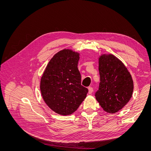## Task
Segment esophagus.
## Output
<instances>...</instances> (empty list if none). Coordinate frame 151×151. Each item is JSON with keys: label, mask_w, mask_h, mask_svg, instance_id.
I'll return each mask as SVG.
<instances>
[{"label": "esophagus", "mask_w": 151, "mask_h": 151, "mask_svg": "<svg viewBox=\"0 0 151 151\" xmlns=\"http://www.w3.org/2000/svg\"><path fill=\"white\" fill-rule=\"evenodd\" d=\"M88 93L89 94H92V93L93 92V89L92 88H91V87H89V88H88Z\"/></svg>", "instance_id": "esophagus-1"}]
</instances>
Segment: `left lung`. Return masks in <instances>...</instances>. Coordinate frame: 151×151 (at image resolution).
<instances>
[{
  "label": "left lung",
  "mask_w": 151,
  "mask_h": 151,
  "mask_svg": "<svg viewBox=\"0 0 151 151\" xmlns=\"http://www.w3.org/2000/svg\"><path fill=\"white\" fill-rule=\"evenodd\" d=\"M98 62L100 83L95 94L96 99L104 111L116 113L132 96V76L123 63L112 54H102Z\"/></svg>",
  "instance_id": "1"
}]
</instances>
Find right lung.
I'll return each instance as SVG.
<instances>
[{"label": "right lung", "instance_id": "right-lung-1", "mask_svg": "<svg viewBox=\"0 0 151 151\" xmlns=\"http://www.w3.org/2000/svg\"><path fill=\"white\" fill-rule=\"evenodd\" d=\"M80 54L63 49L51 58L40 81V91L47 106L59 115L74 113L86 98L88 89L81 85L77 68Z\"/></svg>", "mask_w": 151, "mask_h": 151}]
</instances>
